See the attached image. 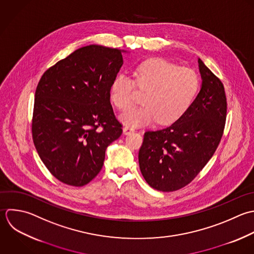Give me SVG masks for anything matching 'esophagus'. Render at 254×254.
Returning <instances> with one entry per match:
<instances>
[{
  "label": "esophagus",
  "instance_id": "obj_1",
  "mask_svg": "<svg viewBox=\"0 0 254 254\" xmlns=\"http://www.w3.org/2000/svg\"><path fill=\"white\" fill-rule=\"evenodd\" d=\"M135 129L132 127H129V126H126L124 127V133L125 134H129L130 132H133Z\"/></svg>",
  "mask_w": 254,
  "mask_h": 254
}]
</instances>
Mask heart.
Returning a JSON list of instances; mask_svg holds the SVG:
<instances>
[{
  "label": "heart",
  "instance_id": "obj_1",
  "mask_svg": "<svg viewBox=\"0 0 254 254\" xmlns=\"http://www.w3.org/2000/svg\"><path fill=\"white\" fill-rule=\"evenodd\" d=\"M197 73L163 58H153L141 63L133 72V80L118 74L110 87L113 104L122 111L128 109L134 100L135 86L145 92L142 106L134 107L121 116L128 126L140 127L158 121L170 125L178 121L191 107L199 90Z\"/></svg>",
  "mask_w": 254,
  "mask_h": 254
}]
</instances>
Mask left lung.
Returning <instances> with one entry per match:
<instances>
[{
  "instance_id": "left-lung-1",
  "label": "left lung",
  "mask_w": 254,
  "mask_h": 254,
  "mask_svg": "<svg viewBox=\"0 0 254 254\" xmlns=\"http://www.w3.org/2000/svg\"><path fill=\"white\" fill-rule=\"evenodd\" d=\"M201 90L189 110L170 127L147 130L138 152L147 184L162 192L179 190L200 173L222 139L227 97L222 81L199 58Z\"/></svg>"
}]
</instances>
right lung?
I'll return each instance as SVG.
<instances>
[{
  "mask_svg": "<svg viewBox=\"0 0 254 254\" xmlns=\"http://www.w3.org/2000/svg\"><path fill=\"white\" fill-rule=\"evenodd\" d=\"M122 50L88 45L48 68L36 90L31 123L36 151L60 182L81 187L101 171L107 147L123 133L110 87Z\"/></svg>",
  "mask_w": 254,
  "mask_h": 254,
  "instance_id": "add662e5",
  "label": "right lung"
}]
</instances>
